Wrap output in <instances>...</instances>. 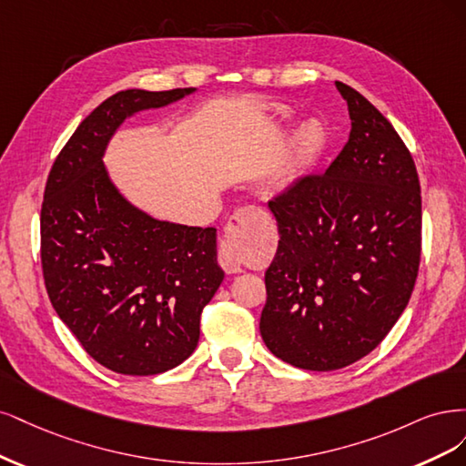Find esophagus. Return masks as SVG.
<instances>
[{"mask_svg":"<svg viewBox=\"0 0 466 466\" xmlns=\"http://www.w3.org/2000/svg\"><path fill=\"white\" fill-rule=\"evenodd\" d=\"M261 208L258 207H244L238 208L232 215V218L227 224V232H224V239L218 248V265L227 271L228 275L242 271V255H239V242H242V227L244 222L253 217V213H259Z\"/></svg>","mask_w":466,"mask_h":466,"instance_id":"esophagus-1","label":"esophagus"}]
</instances>
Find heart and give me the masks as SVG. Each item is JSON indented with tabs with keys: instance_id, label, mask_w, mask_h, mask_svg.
Returning a JSON list of instances; mask_svg holds the SVG:
<instances>
[{
	"instance_id": "heart-1",
	"label": "heart",
	"mask_w": 466,
	"mask_h": 466,
	"mask_svg": "<svg viewBox=\"0 0 466 466\" xmlns=\"http://www.w3.org/2000/svg\"><path fill=\"white\" fill-rule=\"evenodd\" d=\"M277 112L282 114V110ZM325 147L327 131L318 119H309V122L296 127L290 137L287 172H284L289 182H294V179L308 174L315 167V162H318L325 153Z\"/></svg>"
}]
</instances>
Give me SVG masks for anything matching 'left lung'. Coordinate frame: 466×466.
I'll return each mask as SVG.
<instances>
[{"label": "left lung", "instance_id": "1", "mask_svg": "<svg viewBox=\"0 0 466 466\" xmlns=\"http://www.w3.org/2000/svg\"><path fill=\"white\" fill-rule=\"evenodd\" d=\"M350 135L321 174L268 201L279 249L259 331L282 362L331 371L370 354L407 308L422 253L412 155L373 104L337 81Z\"/></svg>", "mask_w": 466, "mask_h": 466}]
</instances>
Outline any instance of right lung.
I'll return each instance as SVG.
<instances>
[{
  "mask_svg": "<svg viewBox=\"0 0 466 466\" xmlns=\"http://www.w3.org/2000/svg\"><path fill=\"white\" fill-rule=\"evenodd\" d=\"M193 88L116 93L56 157L40 211L50 302L86 354L124 375H155L191 356L201 311L224 279L217 228L160 222L117 193L102 164L124 119Z\"/></svg>",
  "mask_w": 466,
  "mask_h": 466,
  "instance_id": "obj_1",
  "label": "right lung"
}]
</instances>
